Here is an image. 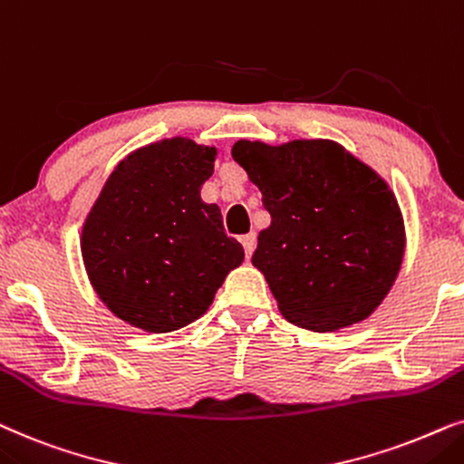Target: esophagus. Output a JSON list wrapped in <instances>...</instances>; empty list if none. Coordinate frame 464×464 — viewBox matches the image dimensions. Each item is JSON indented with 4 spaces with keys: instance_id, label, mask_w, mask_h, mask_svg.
<instances>
[{
    "instance_id": "1",
    "label": "esophagus",
    "mask_w": 464,
    "mask_h": 464,
    "mask_svg": "<svg viewBox=\"0 0 464 464\" xmlns=\"http://www.w3.org/2000/svg\"><path fill=\"white\" fill-rule=\"evenodd\" d=\"M242 246H244V250H246V256L250 258V255L256 248V233L250 231V233H246V236H242Z\"/></svg>"
}]
</instances>
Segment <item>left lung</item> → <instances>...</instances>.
Instances as JSON below:
<instances>
[{
    "label": "left lung",
    "mask_w": 464,
    "mask_h": 464,
    "mask_svg": "<svg viewBox=\"0 0 464 464\" xmlns=\"http://www.w3.org/2000/svg\"><path fill=\"white\" fill-rule=\"evenodd\" d=\"M231 154L271 216L252 265L282 316L316 333L365 320L403 261V218L388 184L329 140H242Z\"/></svg>",
    "instance_id": "left-lung-1"
}]
</instances>
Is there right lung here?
<instances>
[{"label":"right lung","instance_id":"1","mask_svg":"<svg viewBox=\"0 0 464 464\" xmlns=\"http://www.w3.org/2000/svg\"><path fill=\"white\" fill-rule=\"evenodd\" d=\"M214 148L174 138L140 148L108 178L82 228L99 299L125 323L169 333L206 314L244 261L216 203L201 201Z\"/></svg>","mask_w":464,"mask_h":464}]
</instances>
